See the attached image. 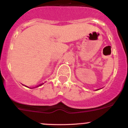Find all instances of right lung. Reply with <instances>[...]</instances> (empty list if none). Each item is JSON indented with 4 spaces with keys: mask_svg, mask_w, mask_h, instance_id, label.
<instances>
[{
    "mask_svg": "<svg viewBox=\"0 0 128 128\" xmlns=\"http://www.w3.org/2000/svg\"><path fill=\"white\" fill-rule=\"evenodd\" d=\"M40 86H41V85H40Z\"/></svg>",
    "mask_w": 128,
    "mask_h": 128,
    "instance_id": "add662e5",
    "label": "right lung"
}]
</instances>
